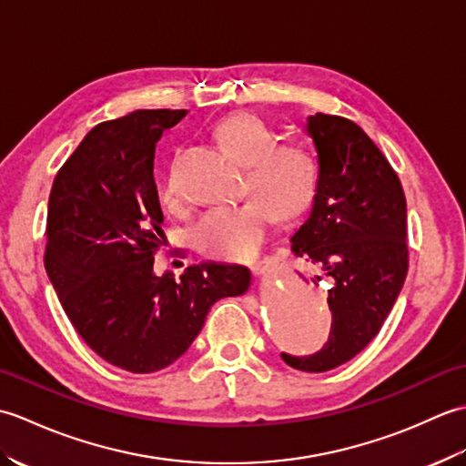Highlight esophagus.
Instances as JSON below:
<instances>
[{
    "instance_id": "1",
    "label": "esophagus",
    "mask_w": 466,
    "mask_h": 466,
    "mask_svg": "<svg viewBox=\"0 0 466 466\" xmlns=\"http://www.w3.org/2000/svg\"><path fill=\"white\" fill-rule=\"evenodd\" d=\"M256 274L258 276H268V274H274V272H279V264H276L274 260H264V262H260L258 266H256Z\"/></svg>"
}]
</instances>
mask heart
<instances>
[{
	"label": "heart",
	"mask_w": 466,
	"mask_h": 466,
	"mask_svg": "<svg viewBox=\"0 0 466 466\" xmlns=\"http://www.w3.org/2000/svg\"><path fill=\"white\" fill-rule=\"evenodd\" d=\"M216 137L236 160L246 164L244 192L254 198L206 210L192 228V240L210 258L246 260L262 244L272 212L286 220L309 206L319 167L302 147L279 144L276 127L258 114L226 117L218 124ZM157 198L170 210L182 206L180 187L170 174L157 186Z\"/></svg>",
	"instance_id": "heart-1"
}]
</instances>
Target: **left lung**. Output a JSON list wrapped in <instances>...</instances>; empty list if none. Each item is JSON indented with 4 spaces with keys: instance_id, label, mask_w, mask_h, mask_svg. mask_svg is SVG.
Segmentation results:
<instances>
[{
    "instance_id": "1",
    "label": "left lung",
    "mask_w": 466,
    "mask_h": 466,
    "mask_svg": "<svg viewBox=\"0 0 466 466\" xmlns=\"http://www.w3.org/2000/svg\"><path fill=\"white\" fill-rule=\"evenodd\" d=\"M306 132L319 154V182L290 242L329 280L332 326L319 352L282 359L296 370L326 372L369 346L399 299L409 270L407 200L397 172L360 126L316 114Z\"/></svg>"
}]
</instances>
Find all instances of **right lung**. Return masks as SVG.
I'll list each match as a JSON object with an SVG mask.
<instances>
[{"label": "right lung", "instance_id": "add662e5", "mask_svg": "<svg viewBox=\"0 0 466 466\" xmlns=\"http://www.w3.org/2000/svg\"><path fill=\"white\" fill-rule=\"evenodd\" d=\"M186 110H136L97 124L57 172L47 204L46 272L90 349L117 369L162 370L190 349L210 306L240 296L250 270L187 266L154 274L164 214L156 144Z\"/></svg>", "mask_w": 466, "mask_h": 466}]
</instances>
